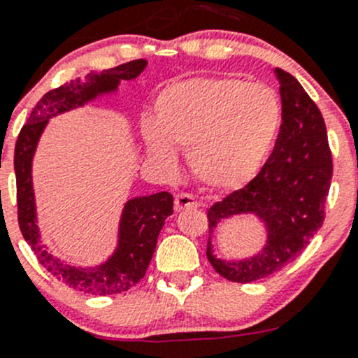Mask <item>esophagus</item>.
<instances>
[{
	"instance_id": "1",
	"label": "esophagus",
	"mask_w": 358,
	"mask_h": 358,
	"mask_svg": "<svg viewBox=\"0 0 358 358\" xmlns=\"http://www.w3.org/2000/svg\"><path fill=\"white\" fill-rule=\"evenodd\" d=\"M194 206H197V201L194 199V196H190V194H178V196L175 197L176 211H185V209L194 208Z\"/></svg>"
}]
</instances>
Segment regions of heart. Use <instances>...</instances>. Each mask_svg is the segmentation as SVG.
Masks as SVG:
<instances>
[{
    "label": "heart",
    "mask_w": 358,
    "mask_h": 358,
    "mask_svg": "<svg viewBox=\"0 0 358 358\" xmlns=\"http://www.w3.org/2000/svg\"><path fill=\"white\" fill-rule=\"evenodd\" d=\"M154 121L142 135L150 157L173 168L175 149L189 150V164L204 185L234 190L251 182L282 126V106L272 88L227 76L171 83L154 100Z\"/></svg>",
    "instance_id": "heart-1"
}]
</instances>
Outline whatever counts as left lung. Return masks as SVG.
I'll return each mask as SVG.
<instances>
[{
	"label": "left lung",
	"mask_w": 358,
	"mask_h": 358,
	"mask_svg": "<svg viewBox=\"0 0 358 358\" xmlns=\"http://www.w3.org/2000/svg\"><path fill=\"white\" fill-rule=\"evenodd\" d=\"M282 100L279 138L258 175L208 209L209 234L222 220L255 213L268 232L265 248L241 262H225L213 255L209 263L230 282H255L279 272L292 262L322 227L333 178V154L326 122L294 76L275 69Z\"/></svg>",
	"instance_id": "1"
}]
</instances>
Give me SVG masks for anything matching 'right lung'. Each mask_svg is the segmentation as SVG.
<instances>
[{
  "label": "right lung",
  "mask_w": 358,
  "mask_h": 358,
  "mask_svg": "<svg viewBox=\"0 0 358 358\" xmlns=\"http://www.w3.org/2000/svg\"><path fill=\"white\" fill-rule=\"evenodd\" d=\"M145 66L147 62L143 59L131 60L107 71L90 72L85 79H74L52 90L36 103L15 143L13 166L17 178V215L20 232L38 256V262L53 277L64 280L72 289L88 294H117L128 291L140 279H143L164 220L173 215V196L169 192H157L152 196L129 199L122 209L119 244L114 255L95 268L69 265L53 256L39 237L31 180L32 156L50 117L85 106L102 93L115 92L122 79H135Z\"/></svg>",
  "instance_id": "1"
}]
</instances>
